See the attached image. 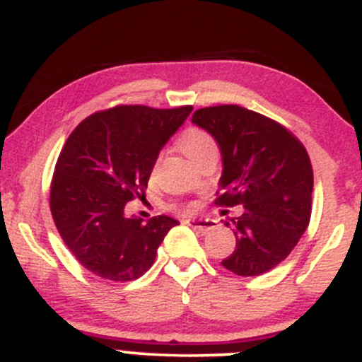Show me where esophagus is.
Here are the masks:
<instances>
[{
    "label": "esophagus",
    "instance_id": "1",
    "mask_svg": "<svg viewBox=\"0 0 362 362\" xmlns=\"http://www.w3.org/2000/svg\"><path fill=\"white\" fill-rule=\"evenodd\" d=\"M186 224L193 227V229L202 230V233H206V230L214 229V227L217 226L212 218H186Z\"/></svg>",
    "mask_w": 362,
    "mask_h": 362
}]
</instances>
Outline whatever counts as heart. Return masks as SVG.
Returning <instances> with one entry per match:
<instances>
[{
  "label": "heart",
  "mask_w": 362,
  "mask_h": 362,
  "mask_svg": "<svg viewBox=\"0 0 362 362\" xmlns=\"http://www.w3.org/2000/svg\"><path fill=\"white\" fill-rule=\"evenodd\" d=\"M180 148L181 152L188 157L189 162H197L200 157L206 153L217 152V144H215L214 136L205 129L192 127L186 132H182L180 136ZM193 205H186V210H192Z\"/></svg>",
  "instance_id": "obj_1"
}]
</instances>
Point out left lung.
<instances>
[{"label": "left lung", "instance_id": "left-lung-1", "mask_svg": "<svg viewBox=\"0 0 362 362\" xmlns=\"http://www.w3.org/2000/svg\"><path fill=\"white\" fill-rule=\"evenodd\" d=\"M192 121L217 140L222 153L215 205H243V214L226 222L235 247L221 265L241 277L265 274L289 257L310 224V156L284 124L241 105L198 109Z\"/></svg>", "mask_w": 362, "mask_h": 362}]
</instances>
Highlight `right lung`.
Segmentation results:
<instances>
[{"label": "right lung", "instance_id": "add662e5", "mask_svg": "<svg viewBox=\"0 0 362 362\" xmlns=\"http://www.w3.org/2000/svg\"><path fill=\"white\" fill-rule=\"evenodd\" d=\"M192 111L121 104L85 117L68 136L51 181L52 221L73 257L97 277H141L177 226L168 215L128 218L124 205L145 197L160 148Z\"/></svg>", "mask_w": 362, "mask_h": 362}]
</instances>
